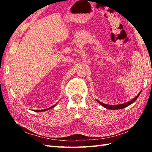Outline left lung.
<instances>
[{
  "label": "left lung",
  "mask_w": 152,
  "mask_h": 152,
  "mask_svg": "<svg viewBox=\"0 0 152 152\" xmlns=\"http://www.w3.org/2000/svg\"><path fill=\"white\" fill-rule=\"evenodd\" d=\"M140 93H141V92H140V93L138 94V95H137V96H136L134 99H132V101H130L129 102H125V103H124V104H117V105H109V104H104V103H103V102H100V101H97V102H99V103H100L101 104L102 106H103L104 108H107V109H112V110H115V109H123V108H125V107H128L129 105H130L131 104H132L133 102H134V101H135V100L137 99L138 98V96H139V95L140 94Z\"/></svg>",
  "instance_id": "left-lung-1"
}]
</instances>
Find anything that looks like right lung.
I'll list each match as a JSON object with an SVG mask.
<instances>
[{
  "label": "right lung",
  "instance_id": "1",
  "mask_svg": "<svg viewBox=\"0 0 152 152\" xmlns=\"http://www.w3.org/2000/svg\"><path fill=\"white\" fill-rule=\"evenodd\" d=\"M56 104H54V105H53L52 107H50V108H48V109H43V110H35V111H37V112H41V111H45V110H48V109H52L53 107H54L55 106H56Z\"/></svg>",
  "mask_w": 152,
  "mask_h": 152
}]
</instances>
